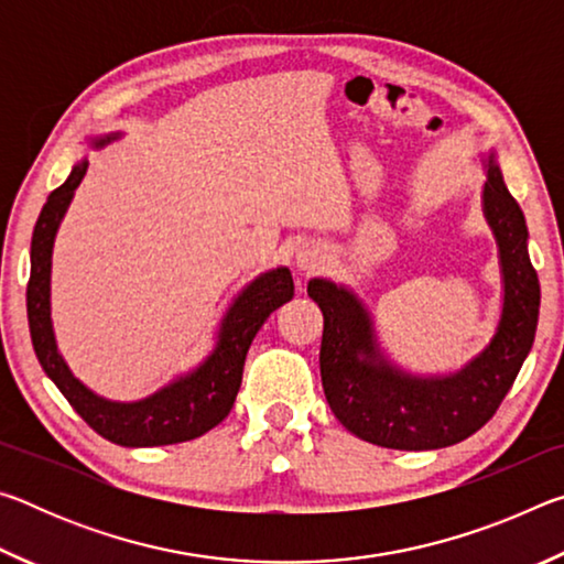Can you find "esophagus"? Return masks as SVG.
I'll use <instances>...</instances> for the list:
<instances>
[{
    "instance_id": "esophagus-1",
    "label": "esophagus",
    "mask_w": 564,
    "mask_h": 564,
    "mask_svg": "<svg viewBox=\"0 0 564 564\" xmlns=\"http://www.w3.org/2000/svg\"><path fill=\"white\" fill-rule=\"evenodd\" d=\"M321 263L323 261H321V256L316 251H301L299 253V265L303 271H316Z\"/></svg>"
}]
</instances>
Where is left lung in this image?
I'll list each match as a JSON object with an SVG mask.
<instances>
[{
    "instance_id": "8db88e82",
    "label": "left lung",
    "mask_w": 564,
    "mask_h": 564,
    "mask_svg": "<svg viewBox=\"0 0 564 564\" xmlns=\"http://www.w3.org/2000/svg\"><path fill=\"white\" fill-rule=\"evenodd\" d=\"M485 216L500 246L505 305L498 333L470 366L451 378L398 373L378 356L370 318L346 289L323 279L308 295L323 311L321 380L343 427L393 451H435L465 441L498 413L532 348L540 281L528 253V226L500 169L488 166Z\"/></svg>"
}]
</instances>
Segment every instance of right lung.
Instances as JSON below:
<instances>
[{
	"label": "right lung",
	"instance_id": "add662e5",
	"mask_svg": "<svg viewBox=\"0 0 564 564\" xmlns=\"http://www.w3.org/2000/svg\"><path fill=\"white\" fill-rule=\"evenodd\" d=\"M87 174V161L72 169L69 178L54 188L36 218L32 234V271L26 283V318L32 346L44 373L54 380L62 395L79 413L91 431L123 447L174 445L204 435L231 413L243 378V360L251 340L271 313L293 299L289 269H275L256 279L238 295L224 321L218 346L202 368L176 380L139 403H109L84 388L66 368L52 333L50 318V271L52 246L74 188Z\"/></svg>",
	"mask_w": 564,
	"mask_h": 564
}]
</instances>
